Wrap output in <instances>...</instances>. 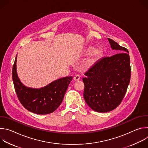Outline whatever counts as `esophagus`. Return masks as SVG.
<instances>
[{
    "label": "esophagus",
    "instance_id": "1",
    "mask_svg": "<svg viewBox=\"0 0 148 148\" xmlns=\"http://www.w3.org/2000/svg\"><path fill=\"white\" fill-rule=\"evenodd\" d=\"M80 79V77L79 76V75H75V76H74V81H78V80H79Z\"/></svg>",
    "mask_w": 148,
    "mask_h": 148
}]
</instances>
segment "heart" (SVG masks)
Listing matches in <instances>:
<instances>
[{
	"mask_svg": "<svg viewBox=\"0 0 148 148\" xmlns=\"http://www.w3.org/2000/svg\"><path fill=\"white\" fill-rule=\"evenodd\" d=\"M93 50V49L92 47H90L88 49L87 53L88 54L90 53ZM101 54V52L99 50H96L95 51H94L92 54L90 56V57H89L88 60H87V64L88 66H91L92 65L93 63L98 58V57L100 56Z\"/></svg>",
	"mask_w": 148,
	"mask_h": 148,
	"instance_id": "b5f03b06",
	"label": "heart"
}]
</instances>
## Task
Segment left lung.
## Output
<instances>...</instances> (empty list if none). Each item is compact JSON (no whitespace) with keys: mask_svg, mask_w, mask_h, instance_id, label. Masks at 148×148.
<instances>
[{"mask_svg":"<svg viewBox=\"0 0 148 148\" xmlns=\"http://www.w3.org/2000/svg\"><path fill=\"white\" fill-rule=\"evenodd\" d=\"M113 50L119 53L103 57L85 73L84 98L88 106L98 112L116 108L122 102L131 79L128 50L108 38Z\"/></svg>","mask_w":148,"mask_h":148,"instance_id":"left-lung-1","label":"left lung"}]
</instances>
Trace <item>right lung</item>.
<instances>
[{"mask_svg": "<svg viewBox=\"0 0 148 148\" xmlns=\"http://www.w3.org/2000/svg\"><path fill=\"white\" fill-rule=\"evenodd\" d=\"M16 59L12 70V79L17 98L28 111L40 115L53 112L60 106L73 77L57 79L39 89L25 87L19 80L16 71Z\"/></svg>", "mask_w": 148, "mask_h": 148, "instance_id": "obj_1", "label": "right lung"}]
</instances>
